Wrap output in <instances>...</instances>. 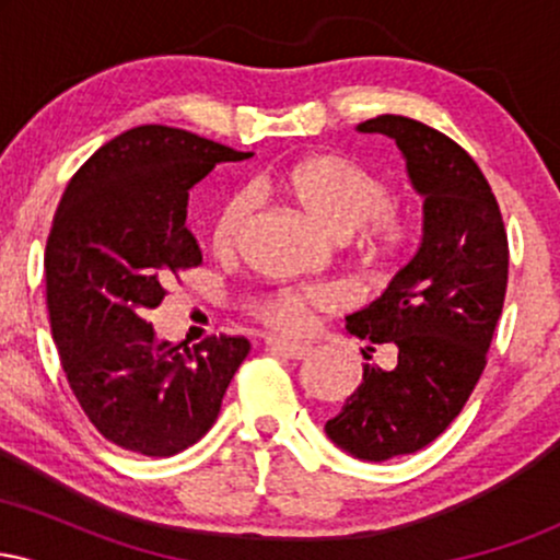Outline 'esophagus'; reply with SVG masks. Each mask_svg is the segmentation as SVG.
Here are the masks:
<instances>
[{"label": "esophagus", "mask_w": 560, "mask_h": 560, "mask_svg": "<svg viewBox=\"0 0 560 560\" xmlns=\"http://www.w3.org/2000/svg\"><path fill=\"white\" fill-rule=\"evenodd\" d=\"M268 350L279 352V355L292 358V361H302V358L311 355L313 347L311 345H302V342H284V339H268Z\"/></svg>", "instance_id": "1"}]
</instances>
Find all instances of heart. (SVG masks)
I'll use <instances>...</instances> for the list:
<instances>
[{
  "label": "heart",
  "mask_w": 560,
  "mask_h": 560,
  "mask_svg": "<svg viewBox=\"0 0 560 560\" xmlns=\"http://www.w3.org/2000/svg\"><path fill=\"white\" fill-rule=\"evenodd\" d=\"M276 186L294 205L334 236L361 226L363 247L376 262H395L408 247V218L392 208V189L378 173L339 152H318L294 160L276 176ZM253 199L247 189H234L218 199L208 223V242L218 258L236 249ZM334 305L326 287H284L253 302V313L262 324L281 334H300L313 311Z\"/></svg>",
  "instance_id": "1"
}]
</instances>
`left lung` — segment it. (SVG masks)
I'll return each instance as SVG.
<instances>
[{"label": "left lung", "instance_id": "1", "mask_svg": "<svg viewBox=\"0 0 560 560\" xmlns=\"http://www.w3.org/2000/svg\"><path fill=\"white\" fill-rule=\"evenodd\" d=\"M395 139L423 197V236L387 292L347 316V331L387 345L392 369L365 363L326 434L361 460H387L434 442L464 410L487 365L508 287V236L485 173L421 120L378 115L358 126ZM363 352L365 361H371Z\"/></svg>", "mask_w": 560, "mask_h": 560}]
</instances>
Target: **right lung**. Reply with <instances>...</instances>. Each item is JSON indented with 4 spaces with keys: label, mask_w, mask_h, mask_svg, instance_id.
I'll return each instance as SVG.
<instances>
[{
    "label": "right lung",
    "mask_w": 560,
    "mask_h": 560,
    "mask_svg": "<svg viewBox=\"0 0 560 560\" xmlns=\"http://www.w3.org/2000/svg\"><path fill=\"white\" fill-rule=\"evenodd\" d=\"M184 128L139 126L70 178L44 253L47 311L75 400L113 445L168 458L208 434L244 337L158 342L147 313L202 262L186 223L189 189L218 163L244 160Z\"/></svg>",
    "instance_id": "1"
}]
</instances>
